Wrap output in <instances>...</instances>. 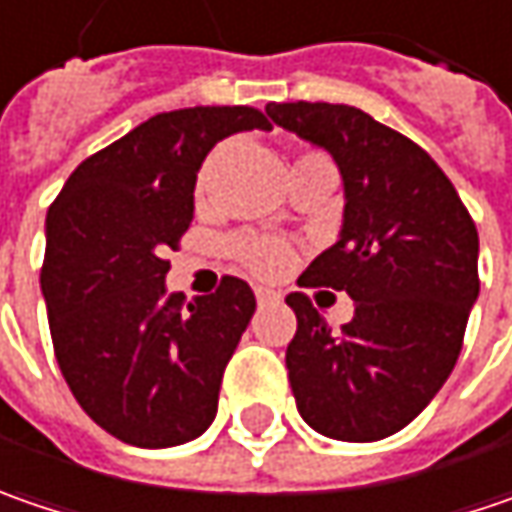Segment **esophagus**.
<instances>
[{"label":"esophagus","mask_w":512,"mask_h":512,"mask_svg":"<svg viewBox=\"0 0 512 512\" xmlns=\"http://www.w3.org/2000/svg\"><path fill=\"white\" fill-rule=\"evenodd\" d=\"M257 304L263 307V304H278L281 301V292H272V289H257Z\"/></svg>","instance_id":"obj_1"}]
</instances>
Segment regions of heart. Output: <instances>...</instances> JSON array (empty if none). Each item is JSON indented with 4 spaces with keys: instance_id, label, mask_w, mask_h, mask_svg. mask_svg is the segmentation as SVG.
<instances>
[{
    "instance_id": "obj_1",
    "label": "heart",
    "mask_w": 512,
    "mask_h": 512,
    "mask_svg": "<svg viewBox=\"0 0 512 512\" xmlns=\"http://www.w3.org/2000/svg\"><path fill=\"white\" fill-rule=\"evenodd\" d=\"M223 156H226V147H217V150L202 162V167H199V176H196V196H199V199L211 191L214 173H217V167L223 162ZM313 167L333 165H330V159H327L324 153H318V150H301V153L295 156V162H292V173L313 170ZM231 252L240 257V260H243L255 275H260V278H275V275H281L286 266H289V260H292L289 246L281 243V240H272V237H237V240L231 243Z\"/></svg>"
}]
</instances>
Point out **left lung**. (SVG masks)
I'll return each instance as SVG.
<instances>
[{"label": "left lung", "instance_id": "left-lung-1", "mask_svg": "<svg viewBox=\"0 0 512 512\" xmlns=\"http://www.w3.org/2000/svg\"><path fill=\"white\" fill-rule=\"evenodd\" d=\"M269 118L324 147L345 182L339 240L298 278L353 298L333 333L304 292L286 304L295 406L318 435L350 443L406 429L449 379L478 298V231L435 159L345 104H269Z\"/></svg>", "mask_w": 512, "mask_h": 512}]
</instances>
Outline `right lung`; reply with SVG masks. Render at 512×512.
<instances>
[{"instance_id": "right-lung-1", "label": "right lung", "mask_w": 512, "mask_h": 512, "mask_svg": "<svg viewBox=\"0 0 512 512\" xmlns=\"http://www.w3.org/2000/svg\"><path fill=\"white\" fill-rule=\"evenodd\" d=\"M243 130H272L255 106L153 115L75 167L46 217L54 356L80 408L112 437L165 449L199 437L255 292L226 275L214 295L167 292V249L194 220L196 170Z\"/></svg>"}]
</instances>
